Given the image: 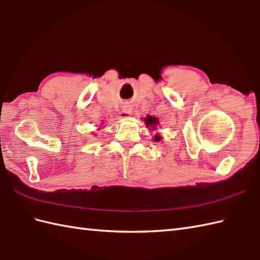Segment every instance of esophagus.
<instances>
[{"instance_id":"34e87169","label":"esophagus","mask_w":260,"mask_h":260,"mask_svg":"<svg viewBox=\"0 0 260 260\" xmlns=\"http://www.w3.org/2000/svg\"><path fill=\"white\" fill-rule=\"evenodd\" d=\"M130 115V111L128 109H122L120 112V118H126V116Z\"/></svg>"}]
</instances>
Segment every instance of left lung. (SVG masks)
Listing matches in <instances>:
<instances>
[{"label":"left lung","instance_id":"1","mask_svg":"<svg viewBox=\"0 0 260 260\" xmlns=\"http://www.w3.org/2000/svg\"><path fill=\"white\" fill-rule=\"evenodd\" d=\"M145 122L147 124V126H151L152 129H156V125L158 124V120L156 118H153V116L151 115H148L147 118L145 119ZM161 139L160 136H155V138H153V140L155 141H159Z\"/></svg>","mask_w":260,"mask_h":260}]
</instances>
